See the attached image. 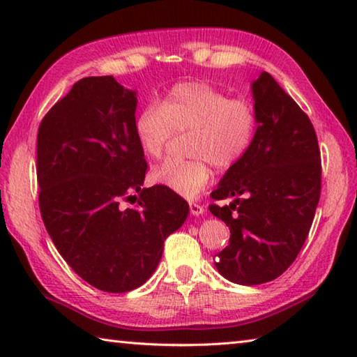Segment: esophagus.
<instances>
[{
	"label": "esophagus",
	"mask_w": 357,
	"mask_h": 357,
	"mask_svg": "<svg viewBox=\"0 0 357 357\" xmlns=\"http://www.w3.org/2000/svg\"><path fill=\"white\" fill-rule=\"evenodd\" d=\"M189 208H190V214H192V215H200V214L204 213V206H203V204L197 203V202H190V203H189Z\"/></svg>",
	"instance_id": "esophagus-1"
}]
</instances>
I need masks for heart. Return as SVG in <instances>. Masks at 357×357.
Here are the masks:
<instances>
[{
    "label": "heart",
    "instance_id": "1",
    "mask_svg": "<svg viewBox=\"0 0 357 357\" xmlns=\"http://www.w3.org/2000/svg\"><path fill=\"white\" fill-rule=\"evenodd\" d=\"M258 128L257 108L247 99H231L204 82L178 83L162 104H149L135 119V135L144 155L160 159L178 134L187 138L189 160L170 159L153 172L157 183L181 197L206 189L213 165L233 167L250 149Z\"/></svg>",
    "mask_w": 357,
    "mask_h": 357
}]
</instances>
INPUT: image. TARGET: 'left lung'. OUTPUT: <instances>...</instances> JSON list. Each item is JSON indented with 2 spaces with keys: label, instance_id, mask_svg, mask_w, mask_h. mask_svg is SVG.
<instances>
[{
  "label": "left lung",
  "instance_id": "1",
  "mask_svg": "<svg viewBox=\"0 0 357 357\" xmlns=\"http://www.w3.org/2000/svg\"><path fill=\"white\" fill-rule=\"evenodd\" d=\"M258 128L250 149L228 168L209 211L229 228L215 268L229 282L261 285L282 275L309 236L321 193L313 124L273 75L252 84Z\"/></svg>",
  "mask_w": 357,
  "mask_h": 357
}]
</instances>
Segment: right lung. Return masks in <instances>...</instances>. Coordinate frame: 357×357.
Wrapping results in <instances>:
<instances>
[{"label":"right lung","instance_id":"1","mask_svg":"<svg viewBox=\"0 0 357 357\" xmlns=\"http://www.w3.org/2000/svg\"><path fill=\"white\" fill-rule=\"evenodd\" d=\"M137 93L113 75L84 77L42 118L38 184L53 244L89 285L107 293L142 287L189 204L157 184L135 135ZM137 192L139 198L133 195ZM134 199L135 207L127 204Z\"/></svg>","mask_w":357,"mask_h":357}]
</instances>
